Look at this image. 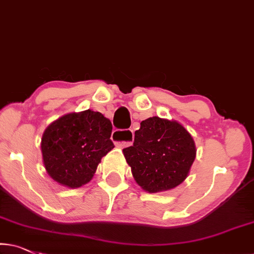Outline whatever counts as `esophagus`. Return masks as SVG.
Segmentation results:
<instances>
[{
	"instance_id": "1",
	"label": "esophagus",
	"mask_w": 254,
	"mask_h": 254,
	"mask_svg": "<svg viewBox=\"0 0 254 254\" xmlns=\"http://www.w3.org/2000/svg\"><path fill=\"white\" fill-rule=\"evenodd\" d=\"M112 139L117 145L128 146L134 141V133L131 129H116L112 133Z\"/></svg>"
}]
</instances>
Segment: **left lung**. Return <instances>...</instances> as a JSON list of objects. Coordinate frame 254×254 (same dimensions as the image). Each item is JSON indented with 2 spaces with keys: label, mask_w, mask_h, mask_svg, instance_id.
Masks as SVG:
<instances>
[{
  "label": "left lung",
  "mask_w": 254,
  "mask_h": 254,
  "mask_svg": "<svg viewBox=\"0 0 254 254\" xmlns=\"http://www.w3.org/2000/svg\"><path fill=\"white\" fill-rule=\"evenodd\" d=\"M124 156L135 181L149 192L175 188L185 181L194 158L191 135L176 121L152 117L141 123Z\"/></svg>",
  "instance_id": "obj_1"
}]
</instances>
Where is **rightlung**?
I'll use <instances>...</instances> for the list:
<instances>
[{"mask_svg":"<svg viewBox=\"0 0 254 254\" xmlns=\"http://www.w3.org/2000/svg\"><path fill=\"white\" fill-rule=\"evenodd\" d=\"M111 133V121L91 110L69 113L54 121L41 141L48 174L69 188L86 185L102 158L115 148Z\"/></svg>","mask_w":254,"mask_h":254,"instance_id":"add662e5","label":"right lung"}]
</instances>
